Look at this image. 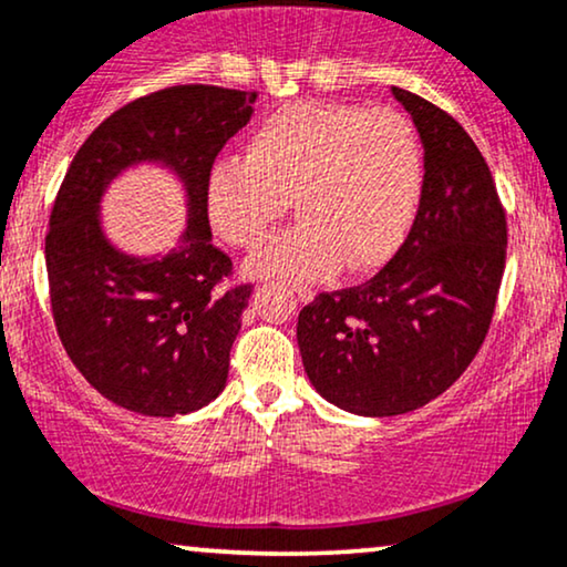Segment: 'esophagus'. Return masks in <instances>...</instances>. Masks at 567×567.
Here are the masks:
<instances>
[{"mask_svg": "<svg viewBox=\"0 0 567 567\" xmlns=\"http://www.w3.org/2000/svg\"><path fill=\"white\" fill-rule=\"evenodd\" d=\"M298 300H300V303H311V300H313V290L298 288Z\"/></svg>", "mask_w": 567, "mask_h": 567, "instance_id": "esophagus-1", "label": "esophagus"}]
</instances>
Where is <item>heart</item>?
<instances>
[{
  "instance_id": "obj_1",
  "label": "heart",
  "mask_w": 567,
  "mask_h": 567,
  "mask_svg": "<svg viewBox=\"0 0 567 567\" xmlns=\"http://www.w3.org/2000/svg\"><path fill=\"white\" fill-rule=\"evenodd\" d=\"M424 148L403 114L346 102H292L250 133L246 159L219 156L204 177L212 230L256 248L296 200L300 221L250 256L254 277L311 282L371 271L403 246L424 193Z\"/></svg>"
}]
</instances>
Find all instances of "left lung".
Returning a JSON list of instances; mask_svg holds the SVG:
<instances>
[{"mask_svg": "<svg viewBox=\"0 0 567 567\" xmlns=\"http://www.w3.org/2000/svg\"><path fill=\"white\" fill-rule=\"evenodd\" d=\"M424 146V193L395 259L358 285L321 292L298 317L306 377L355 415H400L440 398L489 329L507 225L492 172L461 125L392 85Z\"/></svg>", "mask_w": 567, "mask_h": 567, "instance_id": "8db88e82", "label": "left lung"}]
</instances>
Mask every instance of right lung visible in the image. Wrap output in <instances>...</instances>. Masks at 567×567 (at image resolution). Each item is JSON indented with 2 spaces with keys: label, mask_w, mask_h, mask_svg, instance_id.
<instances>
[{
  "label": "right lung",
  "mask_w": 567,
  "mask_h": 567,
  "mask_svg": "<svg viewBox=\"0 0 567 567\" xmlns=\"http://www.w3.org/2000/svg\"><path fill=\"white\" fill-rule=\"evenodd\" d=\"M256 93L172 85L117 110L75 154L47 235L54 324L93 390L143 415H185L225 390L250 285L219 292L230 259L212 243L204 177L254 114ZM135 166L176 177L186 227L167 255H131L105 235L109 185Z\"/></svg>",
  "instance_id": "obj_1"
}]
</instances>
